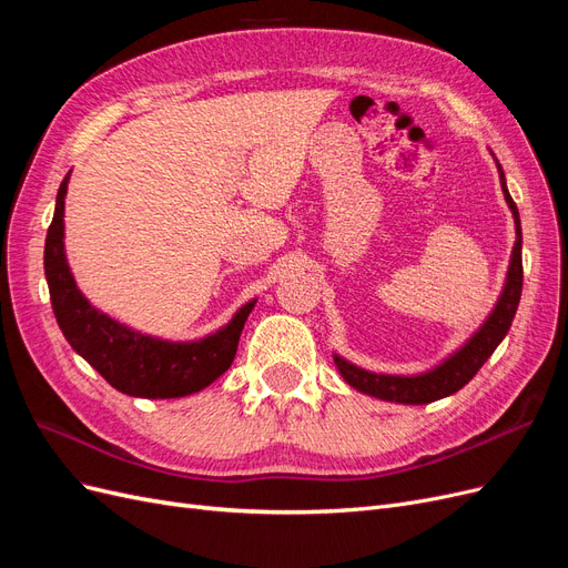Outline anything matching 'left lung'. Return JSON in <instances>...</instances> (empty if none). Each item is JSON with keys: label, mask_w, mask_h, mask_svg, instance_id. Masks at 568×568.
<instances>
[{"label": "left lung", "mask_w": 568, "mask_h": 568, "mask_svg": "<svg viewBox=\"0 0 568 568\" xmlns=\"http://www.w3.org/2000/svg\"><path fill=\"white\" fill-rule=\"evenodd\" d=\"M500 171V185L505 192V200L513 209L515 225H517V242L513 251V261H510V272H507V282L503 296L494 310V315L486 320V324L477 331L475 338L460 347L452 359H446L442 366L423 376H378V374H368L364 368L352 366L349 362L334 357L336 366L343 374V378L359 389V393L374 395L385 402H397V404H429L437 402L442 397H448L458 393L463 385L470 383L477 371L484 366V362L494 355V349L500 345L507 331L513 326L515 312L521 298V282H524V267H521V223H519V211L517 204L513 202L510 192H507L505 185V173L498 164Z\"/></svg>", "instance_id": "obj_1"}]
</instances>
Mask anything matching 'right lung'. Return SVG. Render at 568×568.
<instances>
[{"label":"right lung","instance_id":"obj_1","mask_svg":"<svg viewBox=\"0 0 568 568\" xmlns=\"http://www.w3.org/2000/svg\"><path fill=\"white\" fill-rule=\"evenodd\" d=\"M68 175L58 187L55 213L47 232L44 272L51 305L65 341L101 374L114 389L131 397L171 399L200 393L230 368L244 322L253 303L234 320L200 343H164L112 322L93 310L77 288L63 251V209Z\"/></svg>","mask_w":568,"mask_h":568}]
</instances>
